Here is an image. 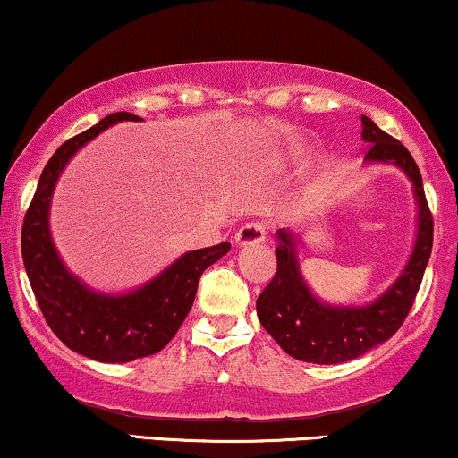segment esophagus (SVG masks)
I'll return each instance as SVG.
<instances>
[{"label": "esophagus", "instance_id": "obj_1", "mask_svg": "<svg viewBox=\"0 0 458 458\" xmlns=\"http://www.w3.org/2000/svg\"><path fill=\"white\" fill-rule=\"evenodd\" d=\"M264 239H267V225H264L262 222H247L245 225H241L234 234L236 245L262 243Z\"/></svg>", "mask_w": 458, "mask_h": 458}]
</instances>
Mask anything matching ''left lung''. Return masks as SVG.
<instances>
[{
    "label": "left lung",
    "instance_id": "left-lung-1",
    "mask_svg": "<svg viewBox=\"0 0 458 458\" xmlns=\"http://www.w3.org/2000/svg\"><path fill=\"white\" fill-rule=\"evenodd\" d=\"M362 140L367 162H390L403 168L414 183L418 200V239L405 271L386 294L367 307H328L311 294L299 271L296 243L290 233L279 230L277 273L258 296L260 324L296 360L337 365L362 356L393 337L414 305L424 268L433 250V215L424 196L422 174L414 157L399 140L379 130L362 114Z\"/></svg>",
    "mask_w": 458,
    "mask_h": 458
}]
</instances>
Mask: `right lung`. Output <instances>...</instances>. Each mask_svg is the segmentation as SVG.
Segmentation results:
<instances>
[{
  "mask_svg": "<svg viewBox=\"0 0 458 458\" xmlns=\"http://www.w3.org/2000/svg\"><path fill=\"white\" fill-rule=\"evenodd\" d=\"M117 121H136V114H108L53 153L21 230L25 271L47 324L70 350L100 362H130L162 350L190 313L200 275L230 250L225 241L185 253L153 282L121 296L91 292L68 273L48 233L55 183L68 159Z\"/></svg>",
  "mask_w": 458,
  "mask_h": 458,
  "instance_id": "right-lung-1",
  "label": "right lung"
}]
</instances>
